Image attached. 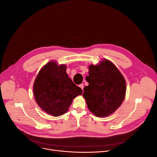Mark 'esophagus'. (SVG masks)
<instances>
[{
    "label": "esophagus",
    "mask_w": 157,
    "mask_h": 157,
    "mask_svg": "<svg viewBox=\"0 0 157 157\" xmlns=\"http://www.w3.org/2000/svg\"><path fill=\"white\" fill-rule=\"evenodd\" d=\"M79 87L82 89V90H83V88H84V85H83V84H81V85H79Z\"/></svg>",
    "instance_id": "1"
}]
</instances>
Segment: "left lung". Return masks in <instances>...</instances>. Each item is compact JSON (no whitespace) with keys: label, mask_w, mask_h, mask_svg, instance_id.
Masks as SVG:
<instances>
[{"label":"left lung","mask_w":157,"mask_h":157,"mask_svg":"<svg viewBox=\"0 0 157 157\" xmlns=\"http://www.w3.org/2000/svg\"><path fill=\"white\" fill-rule=\"evenodd\" d=\"M89 83L83 97L88 109L95 117H107L115 112L124 101L126 82L121 73L111 61L104 59L88 67Z\"/></svg>","instance_id":"1"}]
</instances>
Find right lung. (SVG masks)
<instances>
[{"mask_svg": "<svg viewBox=\"0 0 157 157\" xmlns=\"http://www.w3.org/2000/svg\"><path fill=\"white\" fill-rule=\"evenodd\" d=\"M64 64L50 61L41 68L33 85L35 100L40 109L53 117L67 112L74 98L82 90L74 84L66 72Z\"/></svg>", "mask_w": 157, "mask_h": 157, "instance_id": "right-lung-1", "label": "right lung"}]
</instances>
